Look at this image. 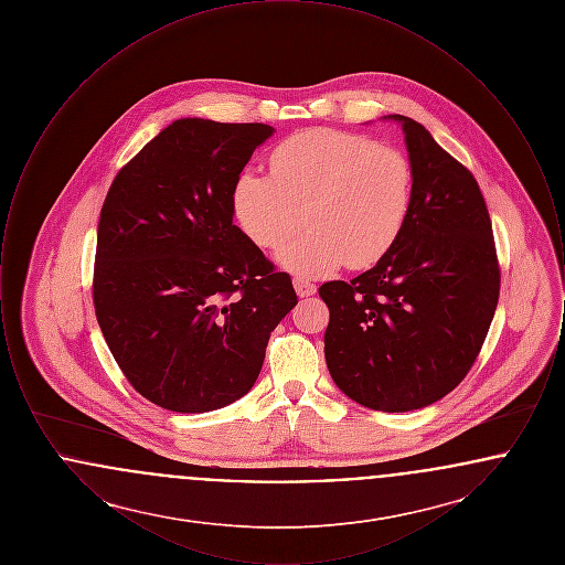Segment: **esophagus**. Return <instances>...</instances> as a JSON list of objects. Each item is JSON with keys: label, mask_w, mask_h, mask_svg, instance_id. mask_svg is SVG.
I'll return each instance as SVG.
<instances>
[{"label": "esophagus", "mask_w": 565, "mask_h": 565, "mask_svg": "<svg viewBox=\"0 0 565 565\" xmlns=\"http://www.w3.org/2000/svg\"><path fill=\"white\" fill-rule=\"evenodd\" d=\"M295 290L296 295L300 296V298H305V296H313L316 295V284H311L309 279H302V277H296L295 279Z\"/></svg>", "instance_id": "esophagus-1"}]
</instances>
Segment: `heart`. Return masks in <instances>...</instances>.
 Listing matches in <instances>:
<instances>
[{
  "mask_svg": "<svg viewBox=\"0 0 565 565\" xmlns=\"http://www.w3.org/2000/svg\"><path fill=\"white\" fill-rule=\"evenodd\" d=\"M270 178L243 171L233 186V212L243 233L263 249L292 237L277 260L298 275H323L343 263L364 269L401 237L413 196L411 162L401 150L366 135L313 129L281 141Z\"/></svg>",
  "mask_w": 565,
  "mask_h": 565,
  "instance_id": "1",
  "label": "heart"
}]
</instances>
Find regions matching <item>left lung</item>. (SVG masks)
I'll list each match as a JSON object with an SVG mask.
<instances>
[{
    "label": "left lung",
    "instance_id": "obj_1",
    "mask_svg": "<svg viewBox=\"0 0 565 565\" xmlns=\"http://www.w3.org/2000/svg\"><path fill=\"white\" fill-rule=\"evenodd\" d=\"M413 196L392 249L351 281H326L328 371L373 411L424 408L456 390L500 296L491 220L475 175L401 114Z\"/></svg>",
    "mask_w": 565,
    "mask_h": 565
}]
</instances>
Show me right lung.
<instances>
[{
  "label": "right lung",
  "mask_w": 565,
  "mask_h": 565,
  "mask_svg": "<svg viewBox=\"0 0 565 565\" xmlns=\"http://www.w3.org/2000/svg\"><path fill=\"white\" fill-rule=\"evenodd\" d=\"M273 131L180 118L118 171L104 201L95 316L135 392L167 411L207 413L245 396L298 302L290 275L233 224V186Z\"/></svg>",
  "instance_id": "1"
}]
</instances>
